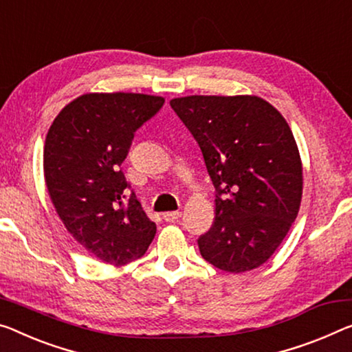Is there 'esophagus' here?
<instances>
[{"mask_svg":"<svg viewBox=\"0 0 352 352\" xmlns=\"http://www.w3.org/2000/svg\"><path fill=\"white\" fill-rule=\"evenodd\" d=\"M181 212L179 210H171V212H164V215H162V217H164V220L165 221H175V220H177L181 217Z\"/></svg>","mask_w":352,"mask_h":352,"instance_id":"34e87169","label":"esophagus"}]
</instances>
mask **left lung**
I'll return each instance as SVG.
<instances>
[{"label":"left lung","instance_id":"left-lung-1","mask_svg":"<svg viewBox=\"0 0 352 352\" xmlns=\"http://www.w3.org/2000/svg\"><path fill=\"white\" fill-rule=\"evenodd\" d=\"M170 105L201 149L215 187V220L201 256L225 272L267 261L297 217L302 164L285 118L256 96H188Z\"/></svg>","mask_w":352,"mask_h":352}]
</instances>
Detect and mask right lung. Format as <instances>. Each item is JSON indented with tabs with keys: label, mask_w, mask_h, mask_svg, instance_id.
<instances>
[{
	"label": "right lung",
	"mask_w": 352,
	"mask_h": 352,
	"mask_svg": "<svg viewBox=\"0 0 352 352\" xmlns=\"http://www.w3.org/2000/svg\"><path fill=\"white\" fill-rule=\"evenodd\" d=\"M164 97L85 94L55 118L45 138L44 173L67 231L104 263L142 258L155 236L121 170L133 133L155 116Z\"/></svg>",
	"instance_id": "1"
}]
</instances>
